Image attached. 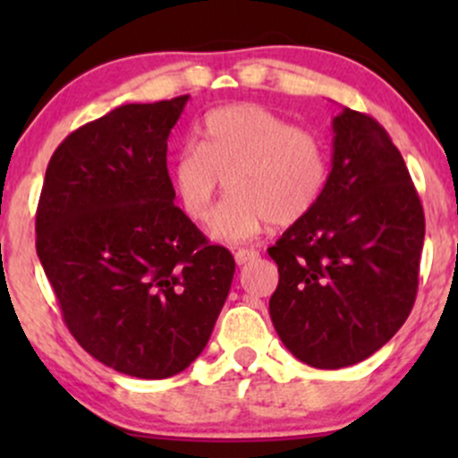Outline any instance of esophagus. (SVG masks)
<instances>
[{
    "label": "esophagus",
    "mask_w": 458,
    "mask_h": 458,
    "mask_svg": "<svg viewBox=\"0 0 458 458\" xmlns=\"http://www.w3.org/2000/svg\"><path fill=\"white\" fill-rule=\"evenodd\" d=\"M256 259H259V251H256V250H239L234 254L236 265H247V262H251Z\"/></svg>",
    "instance_id": "1"
}]
</instances>
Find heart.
<instances>
[{"mask_svg": "<svg viewBox=\"0 0 458 458\" xmlns=\"http://www.w3.org/2000/svg\"><path fill=\"white\" fill-rule=\"evenodd\" d=\"M202 144H189L172 165V185L191 222L204 224L228 178L233 198L215 215L211 234L239 243L271 222H301L327 181V155L317 135L254 103L228 105L204 118Z\"/></svg>", "mask_w": 458, "mask_h": 458, "instance_id": "b5f03b06", "label": "heart"}]
</instances>
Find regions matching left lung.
<instances>
[{"label":"left lung","mask_w":458,"mask_h":458,"mask_svg":"<svg viewBox=\"0 0 458 458\" xmlns=\"http://www.w3.org/2000/svg\"><path fill=\"white\" fill-rule=\"evenodd\" d=\"M331 172L317 207L269 247L277 335L303 364L335 370L381 349L418 293L424 211L403 155L370 115L331 120Z\"/></svg>","instance_id":"8db88e82"}]
</instances>
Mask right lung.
Masks as SVG:
<instances>
[{
  "label": "right lung",
  "instance_id": "1",
  "mask_svg": "<svg viewBox=\"0 0 458 458\" xmlns=\"http://www.w3.org/2000/svg\"><path fill=\"white\" fill-rule=\"evenodd\" d=\"M189 97L129 103L72 131L47 165L36 251L75 340L123 375L167 379L207 346L234 276L181 208L167 138Z\"/></svg>",
  "mask_w": 458,
  "mask_h": 458
}]
</instances>
